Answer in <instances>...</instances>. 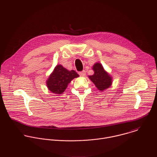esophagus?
<instances>
[{
	"label": "esophagus",
	"instance_id": "obj_1",
	"mask_svg": "<svg viewBox=\"0 0 157 157\" xmlns=\"http://www.w3.org/2000/svg\"><path fill=\"white\" fill-rule=\"evenodd\" d=\"M79 75L81 76H84L86 75V71H80V72H79Z\"/></svg>",
	"mask_w": 157,
	"mask_h": 157
}]
</instances>
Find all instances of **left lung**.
I'll list each match as a JSON object with an SVG mask.
<instances>
[{
  "mask_svg": "<svg viewBox=\"0 0 157 157\" xmlns=\"http://www.w3.org/2000/svg\"><path fill=\"white\" fill-rule=\"evenodd\" d=\"M94 71L93 75L89 76V78L95 84L99 91H104L109 88L113 82V78L104 69L102 65L99 63H96L93 66Z\"/></svg>",
  "mask_w": 157,
  "mask_h": 157,
  "instance_id": "8db88e82",
  "label": "left lung"
}]
</instances>
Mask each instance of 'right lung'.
<instances>
[{
  "label": "right lung",
  "mask_w": 157,
  "mask_h": 157,
  "mask_svg": "<svg viewBox=\"0 0 157 157\" xmlns=\"http://www.w3.org/2000/svg\"><path fill=\"white\" fill-rule=\"evenodd\" d=\"M78 77L79 75L75 71H69L58 64L47 79V85L52 93L60 94L65 91L71 80Z\"/></svg>",
  "instance_id": "1"
}]
</instances>
